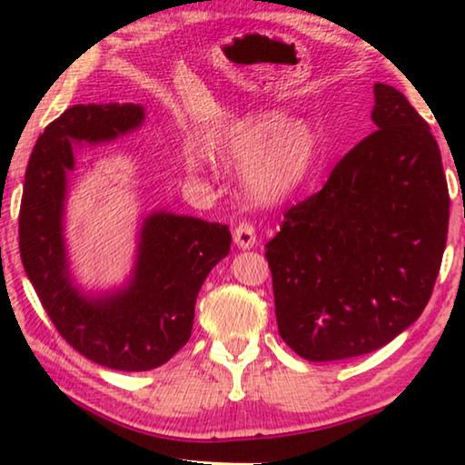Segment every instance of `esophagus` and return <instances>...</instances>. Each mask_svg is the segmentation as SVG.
Segmentation results:
<instances>
[{"mask_svg": "<svg viewBox=\"0 0 465 465\" xmlns=\"http://www.w3.org/2000/svg\"><path fill=\"white\" fill-rule=\"evenodd\" d=\"M233 242H235V246L242 248V250L254 248L256 246V230H254V225L242 222L233 230Z\"/></svg>", "mask_w": 465, "mask_h": 465, "instance_id": "obj_1", "label": "esophagus"}]
</instances>
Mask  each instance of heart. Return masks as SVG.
Wrapping results in <instances>:
<instances>
[{"label": "heart", "mask_w": 465, "mask_h": 465, "mask_svg": "<svg viewBox=\"0 0 465 465\" xmlns=\"http://www.w3.org/2000/svg\"><path fill=\"white\" fill-rule=\"evenodd\" d=\"M201 149L222 166H243V184L256 201L277 203L308 176L316 157V135L303 119L282 121L277 110H256L203 133ZM203 156L186 149L184 166L191 174H203L207 168Z\"/></svg>", "instance_id": "obj_1"}]
</instances>
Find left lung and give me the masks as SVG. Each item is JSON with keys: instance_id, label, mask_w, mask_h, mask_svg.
Instances as JSON below:
<instances>
[{"instance_id": "obj_1", "label": "left lung", "mask_w": 465, "mask_h": 465, "mask_svg": "<svg viewBox=\"0 0 465 465\" xmlns=\"http://www.w3.org/2000/svg\"><path fill=\"white\" fill-rule=\"evenodd\" d=\"M375 133L291 207L266 243L279 334L322 363L381 349L427 308L450 225V191L427 121L373 85Z\"/></svg>"}]
</instances>
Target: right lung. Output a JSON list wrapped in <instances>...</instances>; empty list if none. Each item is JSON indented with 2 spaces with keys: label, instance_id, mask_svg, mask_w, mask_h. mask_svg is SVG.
Segmentation results:
<instances>
[{
  "label": "right lung",
  "instance_id": "1",
  "mask_svg": "<svg viewBox=\"0 0 465 465\" xmlns=\"http://www.w3.org/2000/svg\"><path fill=\"white\" fill-rule=\"evenodd\" d=\"M139 104H75L38 137L20 204V256L59 334L85 359L116 371H149L188 342L196 295L211 269L230 254L222 223L153 211L139 232L129 282L88 295L69 272L63 215L75 143H106L143 124Z\"/></svg>",
  "mask_w": 465,
  "mask_h": 465
}]
</instances>
